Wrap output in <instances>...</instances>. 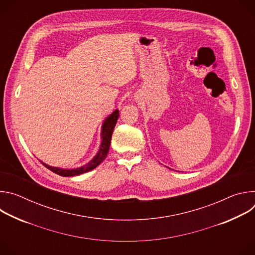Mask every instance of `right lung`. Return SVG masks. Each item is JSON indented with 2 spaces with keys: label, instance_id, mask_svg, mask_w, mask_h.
Wrapping results in <instances>:
<instances>
[{
  "label": "right lung",
  "instance_id": "add662e5",
  "mask_svg": "<svg viewBox=\"0 0 255 255\" xmlns=\"http://www.w3.org/2000/svg\"><path fill=\"white\" fill-rule=\"evenodd\" d=\"M119 117V111L116 110L114 111L110 116H109L102 127V144L99 152L97 153V155L94 157L93 160H91L88 164L77 168V169H62V168H58V167H52L49 166L45 163L42 162V164L48 168L49 170L53 171L54 173L61 175V176H75V175H79L82 173H85L87 171H90L92 169H94L95 167H97L108 155L109 149H110V144H111V138H112V134H113V130L114 127L117 123Z\"/></svg>",
  "mask_w": 255,
  "mask_h": 255
}]
</instances>
